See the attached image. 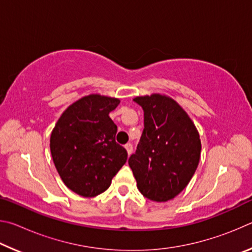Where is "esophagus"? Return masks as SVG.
Wrapping results in <instances>:
<instances>
[{"mask_svg":"<svg viewBox=\"0 0 252 252\" xmlns=\"http://www.w3.org/2000/svg\"><path fill=\"white\" fill-rule=\"evenodd\" d=\"M125 148L126 149V151H127V155H131V153L133 152V146H132V143H131V142L126 143V146H125Z\"/></svg>","mask_w":252,"mask_h":252,"instance_id":"1","label":"esophagus"}]
</instances>
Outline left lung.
I'll return each instance as SVG.
<instances>
[{"mask_svg": "<svg viewBox=\"0 0 252 252\" xmlns=\"http://www.w3.org/2000/svg\"><path fill=\"white\" fill-rule=\"evenodd\" d=\"M133 101L143 110L144 129L129 165L144 197L168 201L185 189L197 170L199 133L186 111L170 97L152 94Z\"/></svg>", "mask_w": 252, "mask_h": 252, "instance_id": "obj_1", "label": "left lung"}]
</instances>
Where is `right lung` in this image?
<instances>
[{
	"label": "right lung",
	"instance_id": "add662e5",
	"mask_svg": "<svg viewBox=\"0 0 252 252\" xmlns=\"http://www.w3.org/2000/svg\"><path fill=\"white\" fill-rule=\"evenodd\" d=\"M120 103L114 97L91 94L70 105L51 133L50 149L65 186L82 197L108 189L127 159L116 141L117 126L109 113Z\"/></svg>",
	"mask_w": 252,
	"mask_h": 252
}]
</instances>
